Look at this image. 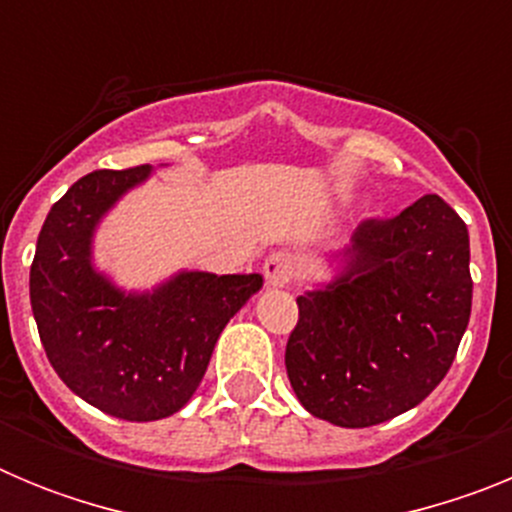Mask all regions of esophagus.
I'll return each instance as SVG.
<instances>
[{
  "mask_svg": "<svg viewBox=\"0 0 512 512\" xmlns=\"http://www.w3.org/2000/svg\"><path fill=\"white\" fill-rule=\"evenodd\" d=\"M264 277L269 287H287L295 277V259L289 253L277 251L264 261Z\"/></svg>",
  "mask_w": 512,
  "mask_h": 512,
  "instance_id": "34e87169",
  "label": "esophagus"
}]
</instances>
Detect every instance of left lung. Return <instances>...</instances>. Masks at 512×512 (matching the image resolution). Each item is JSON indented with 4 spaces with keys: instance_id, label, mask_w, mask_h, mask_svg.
<instances>
[{
    "instance_id": "obj_1",
    "label": "left lung",
    "mask_w": 512,
    "mask_h": 512,
    "mask_svg": "<svg viewBox=\"0 0 512 512\" xmlns=\"http://www.w3.org/2000/svg\"><path fill=\"white\" fill-rule=\"evenodd\" d=\"M297 297L287 377L310 415L369 428L408 413L454 364L472 312L467 225L438 194L366 220Z\"/></svg>"
}]
</instances>
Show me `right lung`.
<instances>
[{"instance_id": "right-lung-1", "label": "right lung", "mask_w": 512, "mask_h": 512, "mask_svg": "<svg viewBox=\"0 0 512 512\" xmlns=\"http://www.w3.org/2000/svg\"><path fill=\"white\" fill-rule=\"evenodd\" d=\"M151 174L81 176L45 217L30 266L33 315L56 374L84 402L133 423L192 400L223 328L264 284L261 274L182 269L153 289H122L99 271V223Z\"/></svg>"}]
</instances>
